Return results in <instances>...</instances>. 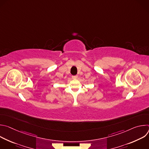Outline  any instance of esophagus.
<instances>
[{
	"label": "esophagus",
	"instance_id": "34e87169",
	"mask_svg": "<svg viewBox=\"0 0 149 149\" xmlns=\"http://www.w3.org/2000/svg\"><path fill=\"white\" fill-rule=\"evenodd\" d=\"M72 78L73 79H77L78 78V76L77 75H74V76H72Z\"/></svg>",
	"mask_w": 149,
	"mask_h": 149
}]
</instances>
